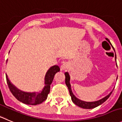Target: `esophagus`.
Returning <instances> with one entry per match:
<instances>
[{
    "instance_id": "obj_1",
    "label": "esophagus",
    "mask_w": 122,
    "mask_h": 122,
    "mask_svg": "<svg viewBox=\"0 0 122 122\" xmlns=\"http://www.w3.org/2000/svg\"><path fill=\"white\" fill-rule=\"evenodd\" d=\"M69 67V64L66 62H63L61 66V70H66Z\"/></svg>"
}]
</instances>
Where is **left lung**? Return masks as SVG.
I'll list each match as a JSON object with an SVG mask.
<instances>
[{"instance_id":"left-lung-1","label":"left lung","mask_w":122,"mask_h":122,"mask_svg":"<svg viewBox=\"0 0 122 122\" xmlns=\"http://www.w3.org/2000/svg\"><path fill=\"white\" fill-rule=\"evenodd\" d=\"M114 49V48H113ZM115 60L116 61V55H115ZM116 64H117V62H116ZM117 66V65H116ZM65 76H66V79H65V82H66V84L67 87H68V89H69V93H70V95L71 96V101L72 102L75 103V105H76L77 106L81 108H82L84 109H92L94 108L97 107L100 105L102 104L104 102H105L108 99V97H110V95L112 93V91H111L107 96H106L105 97H104L103 98L99 100V101H94V102H85V101H81V100L79 99L78 98H77L74 94L73 93L72 90H71V85H70V75L68 72H66L64 73Z\"/></svg>"}]
</instances>
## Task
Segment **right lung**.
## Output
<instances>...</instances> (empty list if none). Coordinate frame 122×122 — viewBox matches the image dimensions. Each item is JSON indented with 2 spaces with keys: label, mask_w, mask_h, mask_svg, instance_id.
<instances>
[{
  "label": "right lung",
  "mask_w": 122,
  "mask_h": 122,
  "mask_svg": "<svg viewBox=\"0 0 122 122\" xmlns=\"http://www.w3.org/2000/svg\"><path fill=\"white\" fill-rule=\"evenodd\" d=\"M7 62L8 60H6V63ZM60 71V69L59 66L56 65L51 67L49 69L44 76V87L42 90L40 91L39 92H26L20 90L11 83L8 77L7 74H6V81L10 91L18 101L25 104L36 105L41 103L47 99V96L50 92L51 84L53 81L55 75Z\"/></svg>",
  "instance_id": "right-lung-1"
}]
</instances>
